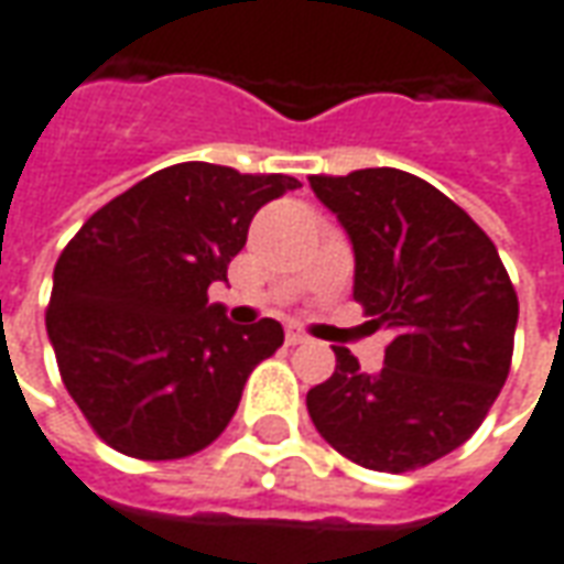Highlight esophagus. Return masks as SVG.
<instances>
[{"mask_svg": "<svg viewBox=\"0 0 564 564\" xmlns=\"http://www.w3.org/2000/svg\"><path fill=\"white\" fill-rule=\"evenodd\" d=\"M302 343H308V333L290 327V330H286V346H302Z\"/></svg>", "mask_w": 564, "mask_h": 564, "instance_id": "obj_1", "label": "esophagus"}]
</instances>
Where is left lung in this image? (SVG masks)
I'll return each instance as SVG.
<instances>
[{"label":"left lung","instance_id":"obj_1","mask_svg":"<svg viewBox=\"0 0 564 564\" xmlns=\"http://www.w3.org/2000/svg\"><path fill=\"white\" fill-rule=\"evenodd\" d=\"M355 250V299L392 330L379 373L336 346L305 404L321 438L377 473H411L469 442L509 377L519 299L491 237L401 170L312 175Z\"/></svg>","mask_w":564,"mask_h":564}]
</instances>
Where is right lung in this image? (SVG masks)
Segmentation results:
<instances>
[{
  "label": "right lung",
  "mask_w": 564,
  "mask_h": 564,
  "mask_svg": "<svg viewBox=\"0 0 564 564\" xmlns=\"http://www.w3.org/2000/svg\"><path fill=\"white\" fill-rule=\"evenodd\" d=\"M296 187L290 175L175 163L101 206L64 247L45 330L67 392L113 451L191 457L231 423L283 327L231 324L206 290L228 281L252 216Z\"/></svg>",
  "instance_id": "add662e5"
}]
</instances>
